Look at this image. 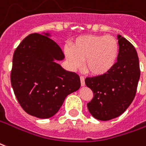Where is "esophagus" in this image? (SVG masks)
Listing matches in <instances>:
<instances>
[{
	"label": "esophagus",
	"mask_w": 146,
	"mask_h": 146,
	"mask_svg": "<svg viewBox=\"0 0 146 146\" xmlns=\"http://www.w3.org/2000/svg\"><path fill=\"white\" fill-rule=\"evenodd\" d=\"M80 84H81V86H84V85H85V79H84V77L83 76H81L80 77Z\"/></svg>",
	"instance_id": "obj_1"
}]
</instances>
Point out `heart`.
Masks as SVG:
<instances>
[{"mask_svg":"<svg viewBox=\"0 0 146 146\" xmlns=\"http://www.w3.org/2000/svg\"><path fill=\"white\" fill-rule=\"evenodd\" d=\"M119 49V43L114 36L88 35L76 38L72 47H66L65 55L70 68H80L84 60L87 73L102 76L115 66Z\"/></svg>","mask_w":146,"mask_h":146,"instance_id":"1","label":"heart"}]
</instances>
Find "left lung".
Here are the masks:
<instances>
[{
	"label": "left lung",
	"instance_id": "left-lung-1",
	"mask_svg": "<svg viewBox=\"0 0 146 146\" xmlns=\"http://www.w3.org/2000/svg\"><path fill=\"white\" fill-rule=\"evenodd\" d=\"M119 55L116 64L102 76L87 77L85 84L94 93L87 104L92 116L109 121L123 114L133 101L140 77L139 57L133 45L117 35Z\"/></svg>",
	"mask_w": 146,
	"mask_h": 146
}]
</instances>
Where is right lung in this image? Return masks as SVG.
Returning <instances> with one entry per match:
<instances>
[{
  "label": "right lung",
  "instance_id": "1",
  "mask_svg": "<svg viewBox=\"0 0 146 146\" xmlns=\"http://www.w3.org/2000/svg\"><path fill=\"white\" fill-rule=\"evenodd\" d=\"M48 36L33 33L25 38L14 52L11 73L18 103L38 118L52 117L67 95L80 87V76L56 62L64 59V54Z\"/></svg>",
  "mask_w": 146,
  "mask_h": 146
}]
</instances>
